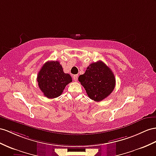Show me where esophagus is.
Listing matches in <instances>:
<instances>
[{"label": "esophagus", "mask_w": 156, "mask_h": 156, "mask_svg": "<svg viewBox=\"0 0 156 156\" xmlns=\"http://www.w3.org/2000/svg\"><path fill=\"white\" fill-rule=\"evenodd\" d=\"M73 79L74 81H77L78 80V75L77 74H75L73 76Z\"/></svg>", "instance_id": "1"}]
</instances>
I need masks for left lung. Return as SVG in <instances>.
I'll list each match as a JSON object with an SVG mask.
<instances>
[{"label":"left lung","mask_w":156,"mask_h":156,"mask_svg":"<svg viewBox=\"0 0 156 156\" xmlns=\"http://www.w3.org/2000/svg\"><path fill=\"white\" fill-rule=\"evenodd\" d=\"M78 80L88 97L98 102L109 96L116 82L112 70L100 61L90 64L85 73L78 77Z\"/></svg>","instance_id":"obj_1"}]
</instances>
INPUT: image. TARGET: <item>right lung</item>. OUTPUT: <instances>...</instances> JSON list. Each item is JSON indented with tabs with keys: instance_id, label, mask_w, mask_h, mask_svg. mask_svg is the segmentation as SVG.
<instances>
[{
	"instance_id": "obj_1",
	"label": "right lung",
	"mask_w": 156,
	"mask_h": 156,
	"mask_svg": "<svg viewBox=\"0 0 156 156\" xmlns=\"http://www.w3.org/2000/svg\"><path fill=\"white\" fill-rule=\"evenodd\" d=\"M37 80L44 95L50 99L60 96L66 86L73 81L70 74L64 73L58 61H48L44 64Z\"/></svg>"
}]
</instances>
